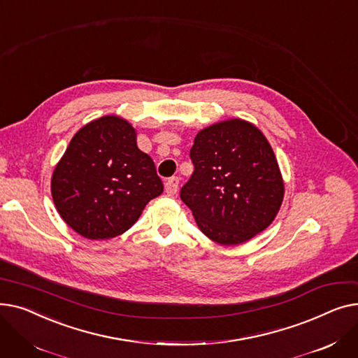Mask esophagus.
I'll return each mask as SVG.
<instances>
[{
  "mask_svg": "<svg viewBox=\"0 0 358 358\" xmlns=\"http://www.w3.org/2000/svg\"><path fill=\"white\" fill-rule=\"evenodd\" d=\"M178 184H180V178L178 177H171L168 178L165 182V192L169 196H174L178 192Z\"/></svg>",
  "mask_w": 358,
  "mask_h": 358,
  "instance_id": "obj_1",
  "label": "esophagus"
}]
</instances>
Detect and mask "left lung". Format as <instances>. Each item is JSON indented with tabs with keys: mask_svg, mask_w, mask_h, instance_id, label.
<instances>
[{
	"mask_svg": "<svg viewBox=\"0 0 358 358\" xmlns=\"http://www.w3.org/2000/svg\"><path fill=\"white\" fill-rule=\"evenodd\" d=\"M190 158L194 171L180 197L206 236L236 245L274 220L285 185L268 141L254 124L235 119L203 129Z\"/></svg>",
	"mask_w": 358,
	"mask_h": 358,
	"instance_id": "1",
	"label": "left lung"
}]
</instances>
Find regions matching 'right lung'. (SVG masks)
I'll return each instance as SVG.
<instances>
[{
  "mask_svg": "<svg viewBox=\"0 0 358 358\" xmlns=\"http://www.w3.org/2000/svg\"><path fill=\"white\" fill-rule=\"evenodd\" d=\"M164 192L155 164L126 120L104 116L80 129L52 176L61 217L88 239L126 232Z\"/></svg>",
  "mask_w": 358,
  "mask_h": 358,
  "instance_id": "1",
  "label": "right lung"
}]
</instances>
